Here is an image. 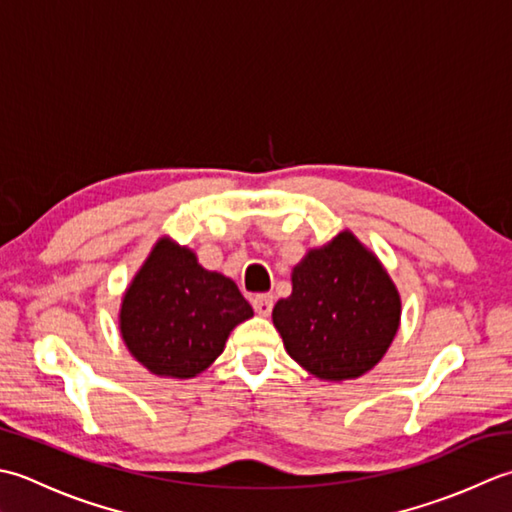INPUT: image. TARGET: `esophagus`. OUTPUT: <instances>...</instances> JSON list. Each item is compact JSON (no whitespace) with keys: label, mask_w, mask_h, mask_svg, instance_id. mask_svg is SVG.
I'll list each match as a JSON object with an SVG mask.
<instances>
[{"label":"esophagus","mask_w":512,"mask_h":512,"mask_svg":"<svg viewBox=\"0 0 512 512\" xmlns=\"http://www.w3.org/2000/svg\"><path fill=\"white\" fill-rule=\"evenodd\" d=\"M252 307L258 316H269L271 307H274V296L271 294H258L252 298Z\"/></svg>","instance_id":"esophagus-1"}]
</instances>
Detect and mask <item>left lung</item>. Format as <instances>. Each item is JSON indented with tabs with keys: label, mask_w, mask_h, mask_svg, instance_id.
Segmentation results:
<instances>
[{
	"label": "left lung",
	"mask_w": 512,
	"mask_h": 512,
	"mask_svg": "<svg viewBox=\"0 0 512 512\" xmlns=\"http://www.w3.org/2000/svg\"><path fill=\"white\" fill-rule=\"evenodd\" d=\"M400 316L387 269L351 232L309 249L291 271V296L271 311L289 356L327 382L371 371L391 347Z\"/></svg>",
	"instance_id": "left-lung-1"
}]
</instances>
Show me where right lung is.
Wrapping results in <instances>:
<instances>
[{"instance_id": "obj_1", "label": "right lung", "mask_w": 512, "mask_h": 512, "mask_svg": "<svg viewBox=\"0 0 512 512\" xmlns=\"http://www.w3.org/2000/svg\"><path fill=\"white\" fill-rule=\"evenodd\" d=\"M252 316L234 280L161 238L125 289L119 327L125 347L150 373L187 380L210 367L232 329Z\"/></svg>"}]
</instances>
